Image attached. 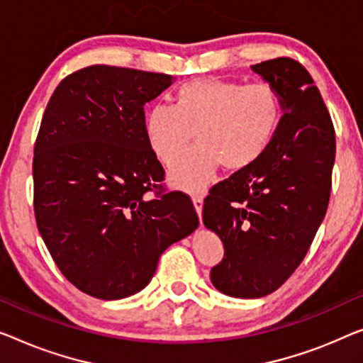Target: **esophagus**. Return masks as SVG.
Segmentation results:
<instances>
[{
	"mask_svg": "<svg viewBox=\"0 0 363 363\" xmlns=\"http://www.w3.org/2000/svg\"><path fill=\"white\" fill-rule=\"evenodd\" d=\"M192 202H194V207H196V212H197L199 218H200V225H202V205H203L202 194H194Z\"/></svg>",
	"mask_w": 363,
	"mask_h": 363,
	"instance_id": "1",
	"label": "esophagus"
}]
</instances>
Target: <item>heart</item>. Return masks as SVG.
<instances>
[{"mask_svg":"<svg viewBox=\"0 0 363 363\" xmlns=\"http://www.w3.org/2000/svg\"><path fill=\"white\" fill-rule=\"evenodd\" d=\"M284 101L270 83L200 78L179 86L174 106L155 104L145 116L153 153L172 164L192 140L197 143L171 169L176 186L197 191L221 164L246 169L266 153L282 121Z\"/></svg>","mask_w":363,"mask_h":363,"instance_id":"b5f03b06","label":"heart"}]
</instances>
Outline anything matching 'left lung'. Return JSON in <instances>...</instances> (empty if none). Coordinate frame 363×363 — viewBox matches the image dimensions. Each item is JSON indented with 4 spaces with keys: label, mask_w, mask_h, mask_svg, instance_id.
Returning <instances> with one entry per match:
<instances>
[{
    "label": "left lung",
    "mask_w": 363,
    "mask_h": 363,
    "mask_svg": "<svg viewBox=\"0 0 363 363\" xmlns=\"http://www.w3.org/2000/svg\"><path fill=\"white\" fill-rule=\"evenodd\" d=\"M251 69L279 89L282 121L266 153L203 202V225L225 247L210 280L235 298L272 294L300 266L326 215L336 158L331 116L311 74L286 57Z\"/></svg>",
    "instance_id": "8db88e82"
}]
</instances>
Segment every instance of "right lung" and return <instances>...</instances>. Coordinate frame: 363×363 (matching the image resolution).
<instances>
[{
	"label": "right lung",
	"mask_w": 363,
	"mask_h": 363,
	"mask_svg": "<svg viewBox=\"0 0 363 363\" xmlns=\"http://www.w3.org/2000/svg\"><path fill=\"white\" fill-rule=\"evenodd\" d=\"M171 84V74L93 65L68 74L43 112L37 228L65 277L94 298L143 290L164 250L199 226L186 194L160 192L164 169L145 135L143 106Z\"/></svg>",
	"instance_id": "obj_1"
}]
</instances>
